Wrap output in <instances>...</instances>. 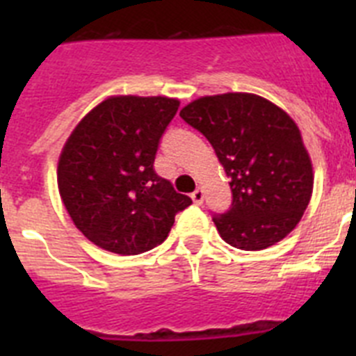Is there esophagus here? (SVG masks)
Returning <instances> with one entry per match:
<instances>
[{
    "mask_svg": "<svg viewBox=\"0 0 356 356\" xmlns=\"http://www.w3.org/2000/svg\"><path fill=\"white\" fill-rule=\"evenodd\" d=\"M191 196H193V201L196 203V205H201V203H203V200H205V193H203V188H196V191H194Z\"/></svg>",
    "mask_w": 356,
    "mask_h": 356,
    "instance_id": "obj_1",
    "label": "esophagus"
}]
</instances>
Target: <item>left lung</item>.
I'll return each mask as SVG.
<instances>
[{"label":"left lung","instance_id":"1","mask_svg":"<svg viewBox=\"0 0 356 356\" xmlns=\"http://www.w3.org/2000/svg\"><path fill=\"white\" fill-rule=\"evenodd\" d=\"M180 118L205 135L229 178L232 207L212 217L225 242L259 251L287 237L314 187L312 162L296 122L248 92L200 97Z\"/></svg>","mask_w":356,"mask_h":356}]
</instances>
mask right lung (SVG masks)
<instances>
[{
    "label": "right lung",
    "mask_w": 356,
    "mask_h": 356,
    "mask_svg": "<svg viewBox=\"0 0 356 356\" xmlns=\"http://www.w3.org/2000/svg\"><path fill=\"white\" fill-rule=\"evenodd\" d=\"M178 106L171 97L114 96L72 130L58 160V191L72 222L96 246L118 254L153 250L193 203L153 168Z\"/></svg>",
    "instance_id": "1"
}]
</instances>
